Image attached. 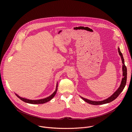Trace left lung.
<instances>
[{
	"label": "left lung",
	"instance_id": "obj_1",
	"mask_svg": "<svg viewBox=\"0 0 132 132\" xmlns=\"http://www.w3.org/2000/svg\"><path fill=\"white\" fill-rule=\"evenodd\" d=\"M118 52L119 53V55L121 56V58L122 60V71H123V78L122 79V81L120 84V87L118 88V89L116 90V91L114 92V93H113V95H111L110 97H109L108 98L102 100V101H92V100H88L87 99L84 98L81 96L80 98L81 99H82L85 101H86V102L90 104H92V105H100V104H106V103H110L112 101H113L114 100H115L119 96L120 94L122 92V91L123 90L126 84V80H127V68L126 66L124 64V60L123 58V55L122 54V53L121 52L120 49L119 47H118Z\"/></svg>",
	"mask_w": 132,
	"mask_h": 132
}]
</instances>
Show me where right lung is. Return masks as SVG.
I'll use <instances>...</instances> for the list:
<instances>
[{
  "label": "right lung",
  "instance_id": "obj_1",
  "mask_svg": "<svg viewBox=\"0 0 132 132\" xmlns=\"http://www.w3.org/2000/svg\"><path fill=\"white\" fill-rule=\"evenodd\" d=\"M57 87H58V84L57 83V84H56V90L51 95H50L49 97H48L47 98L42 99H39V100H30V99H28L27 98L21 97L19 95H18L17 94H16V93H15V95L20 100H21L22 101H24L26 103H30V104H43L47 102H48L49 101L51 100L54 98V97L56 95V92H57Z\"/></svg>",
  "mask_w": 132,
  "mask_h": 132
}]
</instances>
